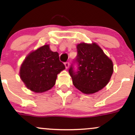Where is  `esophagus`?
<instances>
[{"label": "esophagus", "mask_w": 135, "mask_h": 135, "mask_svg": "<svg viewBox=\"0 0 135 135\" xmlns=\"http://www.w3.org/2000/svg\"><path fill=\"white\" fill-rule=\"evenodd\" d=\"M65 65L66 69H68V68L69 67V62H68V61H66V62L65 63Z\"/></svg>", "instance_id": "1"}]
</instances>
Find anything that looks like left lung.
Segmentation results:
<instances>
[{
	"label": "left lung",
	"instance_id": "obj_1",
	"mask_svg": "<svg viewBox=\"0 0 135 135\" xmlns=\"http://www.w3.org/2000/svg\"><path fill=\"white\" fill-rule=\"evenodd\" d=\"M77 49L76 58L69 70L74 86L85 94L101 90L112 75V61L95 43H80ZM75 64L77 69L74 66Z\"/></svg>",
	"mask_w": 135,
	"mask_h": 135
}]
</instances>
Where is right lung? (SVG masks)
Instances as JSON below:
<instances>
[{"label": "right lung", "instance_id": "right-lung-1", "mask_svg": "<svg viewBox=\"0 0 135 135\" xmlns=\"http://www.w3.org/2000/svg\"><path fill=\"white\" fill-rule=\"evenodd\" d=\"M65 69L59 54L44 45L29 54L20 69V77L26 86L35 93L50 89L55 84L57 75Z\"/></svg>", "mask_w": 135, "mask_h": 135}]
</instances>
